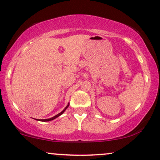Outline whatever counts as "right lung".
<instances>
[{"label": "right lung", "mask_w": 160, "mask_h": 160, "mask_svg": "<svg viewBox=\"0 0 160 160\" xmlns=\"http://www.w3.org/2000/svg\"><path fill=\"white\" fill-rule=\"evenodd\" d=\"M68 107H69V103H68V105H67V107L65 108L63 110L62 112H61V113H59L58 114H57V115H56L55 116H53V117H52V118H50V119H41V120H39V121H42V122H49V121H51V120H53V119H56V118H57V117H58L59 116H61V115H62V114L64 113V112L65 111V110H67V108H68Z\"/></svg>", "instance_id": "add662e5"}]
</instances>
